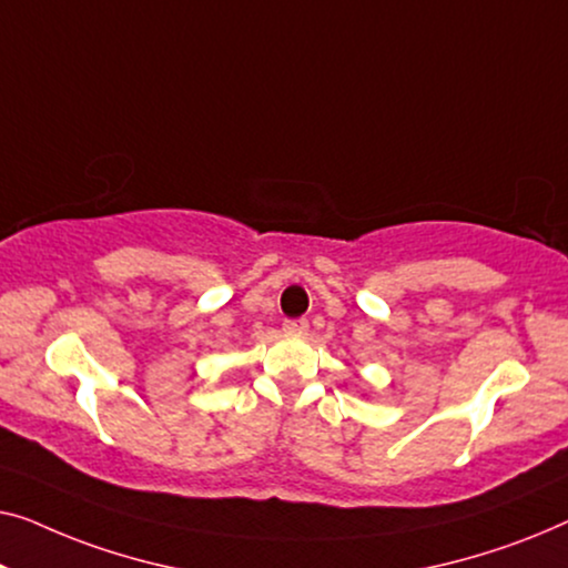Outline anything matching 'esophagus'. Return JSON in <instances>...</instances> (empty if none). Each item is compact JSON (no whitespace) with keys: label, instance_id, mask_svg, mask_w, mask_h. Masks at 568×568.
<instances>
[{"label":"esophagus","instance_id":"esophagus-1","mask_svg":"<svg viewBox=\"0 0 568 568\" xmlns=\"http://www.w3.org/2000/svg\"><path fill=\"white\" fill-rule=\"evenodd\" d=\"M283 329L287 334H306L308 332V322H306V318H287V322L283 324Z\"/></svg>","mask_w":568,"mask_h":568}]
</instances>
